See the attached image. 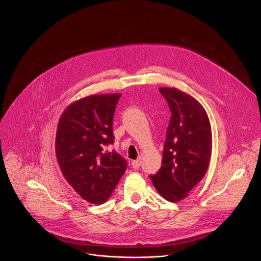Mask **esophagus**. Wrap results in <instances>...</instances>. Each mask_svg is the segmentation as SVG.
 I'll use <instances>...</instances> for the list:
<instances>
[{"mask_svg": "<svg viewBox=\"0 0 261 261\" xmlns=\"http://www.w3.org/2000/svg\"><path fill=\"white\" fill-rule=\"evenodd\" d=\"M131 164H132V167H133L134 169H138V168L140 167V165H141V161H140V159L133 160Z\"/></svg>", "mask_w": 261, "mask_h": 261, "instance_id": "1", "label": "esophagus"}]
</instances>
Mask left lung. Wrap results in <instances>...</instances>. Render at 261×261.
<instances>
[{
    "mask_svg": "<svg viewBox=\"0 0 261 261\" xmlns=\"http://www.w3.org/2000/svg\"><path fill=\"white\" fill-rule=\"evenodd\" d=\"M172 113L166 133L162 165L151 175L158 193L178 202L199 183L207 172L212 133L208 115L191 95L177 88H159Z\"/></svg>",
    "mask_w": 261,
    "mask_h": 261,
    "instance_id": "left-lung-1",
    "label": "left lung"
}]
</instances>
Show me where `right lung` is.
Here are the masks:
<instances>
[{
  "mask_svg": "<svg viewBox=\"0 0 261 261\" xmlns=\"http://www.w3.org/2000/svg\"><path fill=\"white\" fill-rule=\"evenodd\" d=\"M121 94L90 95L70 104L60 117L56 157L67 182L89 203L105 202L127 162L106 145L114 142L113 116Z\"/></svg>",
  "mask_w": 261,
  "mask_h": 261,
  "instance_id": "1",
  "label": "right lung"
}]
</instances>
